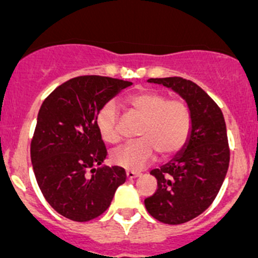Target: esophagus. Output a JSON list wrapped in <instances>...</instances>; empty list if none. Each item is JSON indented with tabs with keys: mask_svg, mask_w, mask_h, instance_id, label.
I'll return each mask as SVG.
<instances>
[{
	"mask_svg": "<svg viewBox=\"0 0 258 258\" xmlns=\"http://www.w3.org/2000/svg\"><path fill=\"white\" fill-rule=\"evenodd\" d=\"M140 176V173L139 172H134V171H127L126 172V177L128 178V180H131V178H136Z\"/></svg>",
	"mask_w": 258,
	"mask_h": 258,
	"instance_id": "1",
	"label": "esophagus"
}]
</instances>
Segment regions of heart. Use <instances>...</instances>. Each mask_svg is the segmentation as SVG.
<instances>
[{"label":"heart","instance_id":"obj_1","mask_svg":"<svg viewBox=\"0 0 258 258\" xmlns=\"http://www.w3.org/2000/svg\"><path fill=\"white\" fill-rule=\"evenodd\" d=\"M124 106L131 114L140 118L136 138L114 150L110 155L113 164L136 171L154 159H167L184 149L191 132V110L184 99L172 97L158 91L136 92L124 100ZM119 117L113 103L101 106L96 115L99 135L106 144L114 145L122 139L119 132Z\"/></svg>","mask_w":258,"mask_h":258}]
</instances>
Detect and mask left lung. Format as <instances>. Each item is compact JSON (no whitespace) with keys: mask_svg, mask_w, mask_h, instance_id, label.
<instances>
[{"mask_svg":"<svg viewBox=\"0 0 258 258\" xmlns=\"http://www.w3.org/2000/svg\"><path fill=\"white\" fill-rule=\"evenodd\" d=\"M171 87L189 104L191 132L185 146L169 163L153 169L158 187L144 201L155 220L178 225L196 219L210 207L226 176L230 149L221 109L197 83L181 77L150 78Z\"/></svg>","mask_w":258,"mask_h":258,"instance_id":"1","label":"left lung"}]
</instances>
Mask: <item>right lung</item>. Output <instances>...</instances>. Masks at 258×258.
<instances>
[{
	"label": "right lung",
	"instance_id": "1",
	"mask_svg": "<svg viewBox=\"0 0 258 258\" xmlns=\"http://www.w3.org/2000/svg\"><path fill=\"white\" fill-rule=\"evenodd\" d=\"M131 85L80 76L56 87L41 105L31 143L34 176L47 203L72 221H91L103 215L126 181L122 167H100L108 152L96 115Z\"/></svg>",
	"mask_w": 258,
	"mask_h": 258
}]
</instances>
